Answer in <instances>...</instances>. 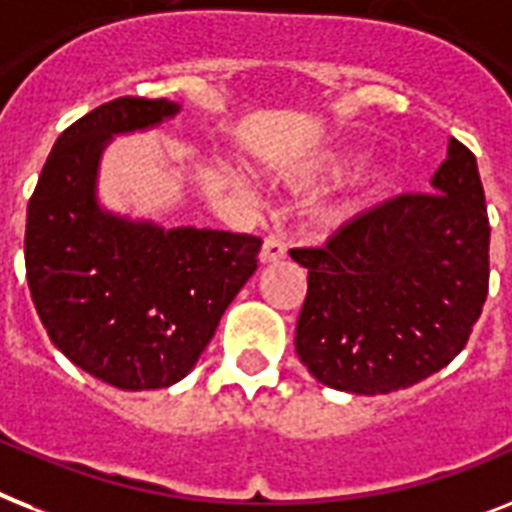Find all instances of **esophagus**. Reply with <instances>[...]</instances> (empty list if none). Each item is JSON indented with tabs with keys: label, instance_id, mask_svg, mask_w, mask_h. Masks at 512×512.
Instances as JSON below:
<instances>
[{
	"label": "esophagus",
	"instance_id": "esophagus-1",
	"mask_svg": "<svg viewBox=\"0 0 512 512\" xmlns=\"http://www.w3.org/2000/svg\"><path fill=\"white\" fill-rule=\"evenodd\" d=\"M286 257V244L278 236H268L260 249V263H278Z\"/></svg>",
	"mask_w": 512,
	"mask_h": 512
}]
</instances>
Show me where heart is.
Listing matches in <instances>:
<instances>
[{"instance_id":"b5f03b06","label":"heart","mask_w":512,"mask_h":512,"mask_svg":"<svg viewBox=\"0 0 512 512\" xmlns=\"http://www.w3.org/2000/svg\"><path fill=\"white\" fill-rule=\"evenodd\" d=\"M336 168H339V162L328 160V162H323V165H318V168L307 170L305 176H302V181H315L318 176H323V173H331V170H336ZM352 213H355V199L336 197V199H326V202H321V205L315 207V220H318V223H323V226H339V223H344V220L350 218Z\"/></svg>"}]
</instances>
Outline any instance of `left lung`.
<instances>
[{
  "label": "left lung",
  "mask_w": 512,
  "mask_h": 512,
  "mask_svg": "<svg viewBox=\"0 0 512 512\" xmlns=\"http://www.w3.org/2000/svg\"><path fill=\"white\" fill-rule=\"evenodd\" d=\"M431 194H402L342 226L307 268L294 347L323 386L389 394L442 371L489 289V218L471 149L447 141Z\"/></svg>",
  "instance_id": "left-lung-1"
}]
</instances>
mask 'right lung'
<instances>
[{
	"label": "right lung",
	"instance_id": "add662e5",
	"mask_svg": "<svg viewBox=\"0 0 512 512\" xmlns=\"http://www.w3.org/2000/svg\"><path fill=\"white\" fill-rule=\"evenodd\" d=\"M178 112V102L141 97L91 110L54 141L28 202L26 278L49 339L128 392L173 386L197 365L263 247L257 236L165 228L102 205L99 170L115 136Z\"/></svg>",
	"mask_w": 512,
	"mask_h": 512
}]
</instances>
